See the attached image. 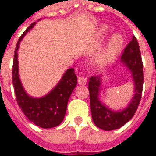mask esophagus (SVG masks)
<instances>
[{
    "mask_svg": "<svg viewBox=\"0 0 156 156\" xmlns=\"http://www.w3.org/2000/svg\"><path fill=\"white\" fill-rule=\"evenodd\" d=\"M87 78H86V77L79 76V77L78 78V83L79 84V85L84 86V85H86V84H87Z\"/></svg>",
    "mask_w": 156,
    "mask_h": 156,
    "instance_id": "esophagus-1",
    "label": "esophagus"
}]
</instances>
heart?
<instances>
[{"instance_id":"1","label":"heart","mask_w":156,"mask_h":156,"mask_svg":"<svg viewBox=\"0 0 156 156\" xmlns=\"http://www.w3.org/2000/svg\"><path fill=\"white\" fill-rule=\"evenodd\" d=\"M109 32V28L107 25H101L98 30V36L100 39L105 38ZM124 40L120 34H114L110 37L107 45L103 51L98 58V63L99 65H106L112 61L117 53L120 51L121 48L123 46Z\"/></svg>"}]
</instances>
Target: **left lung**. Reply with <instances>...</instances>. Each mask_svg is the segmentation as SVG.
<instances>
[{"mask_svg": "<svg viewBox=\"0 0 156 156\" xmlns=\"http://www.w3.org/2000/svg\"><path fill=\"white\" fill-rule=\"evenodd\" d=\"M120 62L130 71L134 83V96L126 108L115 111L101 102L99 92L101 90L102 78L100 76L91 77L88 81L93 122L98 127L106 131L115 130L126 125L133 117L140 103L144 84L143 62L138 41L135 36L125 48Z\"/></svg>", "mask_w": 156, "mask_h": 156, "instance_id": "left-lung-1", "label": "left lung"}]
</instances>
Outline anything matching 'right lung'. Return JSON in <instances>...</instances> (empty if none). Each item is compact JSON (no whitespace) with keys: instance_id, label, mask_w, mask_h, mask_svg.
<instances>
[{"instance_id":"obj_1","label":"right lung","mask_w":156,"mask_h":156,"mask_svg":"<svg viewBox=\"0 0 156 156\" xmlns=\"http://www.w3.org/2000/svg\"><path fill=\"white\" fill-rule=\"evenodd\" d=\"M35 24L36 22H33L29 26L17 42L12 66V84L18 105L28 119L41 128H51L60 125L63 121L69 97L77 86L78 78L74 69H69L47 95L41 98H33L25 91L19 75L18 49L23 37Z\"/></svg>"}]
</instances>
